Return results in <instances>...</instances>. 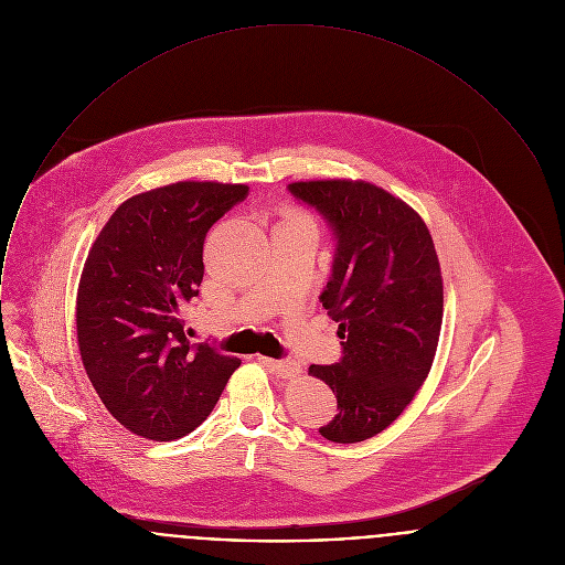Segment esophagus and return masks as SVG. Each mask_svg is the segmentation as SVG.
Instances as JSON below:
<instances>
[{
    "mask_svg": "<svg viewBox=\"0 0 565 565\" xmlns=\"http://www.w3.org/2000/svg\"><path fill=\"white\" fill-rule=\"evenodd\" d=\"M260 362L265 366H269L280 379H294L302 373L300 364H296V362H280V360H269V358H260Z\"/></svg>",
    "mask_w": 565,
    "mask_h": 565,
    "instance_id": "1",
    "label": "esophagus"
}]
</instances>
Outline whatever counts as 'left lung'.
<instances>
[{"label":"left lung","instance_id":"left-lung-1","mask_svg":"<svg viewBox=\"0 0 565 565\" xmlns=\"http://www.w3.org/2000/svg\"><path fill=\"white\" fill-rule=\"evenodd\" d=\"M289 192L338 241L320 300L340 322L344 351L338 364L309 369L338 398L320 434L360 443L396 420L429 375L443 324L438 256L418 212L371 182H294Z\"/></svg>","mask_w":565,"mask_h":565}]
</instances>
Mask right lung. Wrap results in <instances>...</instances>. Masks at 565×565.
<instances>
[{"instance_id": "add662e5", "label": "right lung", "mask_w": 565, "mask_h": 565, "mask_svg": "<svg viewBox=\"0 0 565 565\" xmlns=\"http://www.w3.org/2000/svg\"><path fill=\"white\" fill-rule=\"evenodd\" d=\"M247 190L178 182L140 192L118 205L87 254L76 294L81 360L111 416L142 438L199 427L241 366L190 344L182 311L199 296L207 230Z\"/></svg>"}]
</instances>
